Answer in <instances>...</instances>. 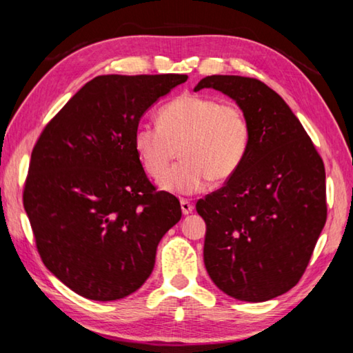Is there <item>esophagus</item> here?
<instances>
[{
	"mask_svg": "<svg viewBox=\"0 0 353 353\" xmlns=\"http://www.w3.org/2000/svg\"><path fill=\"white\" fill-rule=\"evenodd\" d=\"M181 208H182V213L183 214H190L191 212H193V204L188 199H181Z\"/></svg>",
	"mask_w": 353,
	"mask_h": 353,
	"instance_id": "esophagus-1",
	"label": "esophagus"
}]
</instances>
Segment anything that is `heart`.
Listing matches in <instances>:
<instances>
[{"label":"heart","mask_w":353,"mask_h":353,"mask_svg":"<svg viewBox=\"0 0 353 353\" xmlns=\"http://www.w3.org/2000/svg\"><path fill=\"white\" fill-rule=\"evenodd\" d=\"M250 126L240 105L185 93L159 113V124L140 123L134 149L149 176L176 194H194L232 177L246 157ZM183 160L166 170L176 151Z\"/></svg>","instance_id":"heart-1"}]
</instances>
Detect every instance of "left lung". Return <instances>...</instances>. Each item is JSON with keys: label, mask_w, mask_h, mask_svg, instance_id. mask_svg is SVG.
Returning <instances> with one entry per match:
<instances>
[{"label": "left lung", "mask_w": 353, "mask_h": 353, "mask_svg": "<svg viewBox=\"0 0 353 353\" xmlns=\"http://www.w3.org/2000/svg\"><path fill=\"white\" fill-rule=\"evenodd\" d=\"M246 113V157L223 188L199 199L207 234L204 263L221 291L265 302L290 291L305 272L327 219L325 168L288 104L254 77L207 76Z\"/></svg>", "instance_id": "1"}]
</instances>
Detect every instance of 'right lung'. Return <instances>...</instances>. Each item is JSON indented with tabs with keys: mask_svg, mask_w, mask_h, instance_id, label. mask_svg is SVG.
<instances>
[{
	"mask_svg": "<svg viewBox=\"0 0 353 353\" xmlns=\"http://www.w3.org/2000/svg\"><path fill=\"white\" fill-rule=\"evenodd\" d=\"M187 74L98 76L41 130L23 190L41 261L92 301L132 294L182 216L149 182L134 149L140 118Z\"/></svg>",
	"mask_w": 353,
	"mask_h": 353,
	"instance_id": "obj_1",
	"label": "right lung"
}]
</instances>
